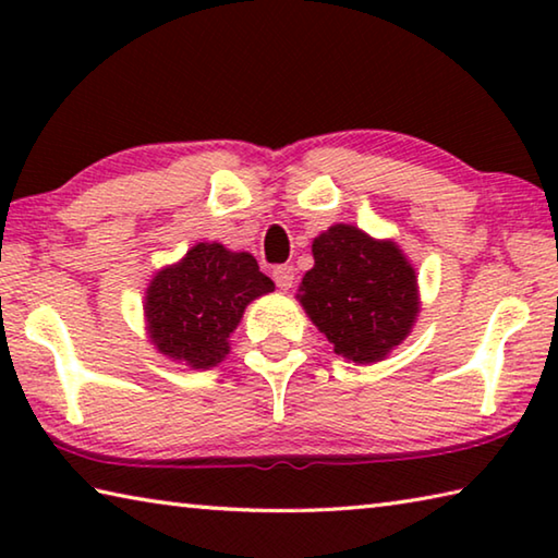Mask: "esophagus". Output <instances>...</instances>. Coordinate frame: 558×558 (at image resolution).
Here are the masks:
<instances>
[{
  "label": "esophagus",
  "instance_id": "1",
  "mask_svg": "<svg viewBox=\"0 0 558 558\" xmlns=\"http://www.w3.org/2000/svg\"><path fill=\"white\" fill-rule=\"evenodd\" d=\"M272 280L280 290H290L292 282H295V268L292 266H278L272 268Z\"/></svg>",
  "mask_w": 558,
  "mask_h": 558
}]
</instances>
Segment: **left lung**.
Returning <instances> with one entry per match:
<instances>
[{
	"label": "left lung",
	"instance_id": "8db88e82",
	"mask_svg": "<svg viewBox=\"0 0 558 558\" xmlns=\"http://www.w3.org/2000/svg\"><path fill=\"white\" fill-rule=\"evenodd\" d=\"M313 258L298 300L335 354L354 364L389 356L421 313L418 276L399 243L335 223L313 241Z\"/></svg>",
	"mask_w": 558,
	"mask_h": 558
}]
</instances>
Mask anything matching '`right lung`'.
Here are the masks:
<instances>
[{"instance_id":"add662e5","label":"right lung","mask_w":558,"mask_h":558,"mask_svg":"<svg viewBox=\"0 0 558 558\" xmlns=\"http://www.w3.org/2000/svg\"><path fill=\"white\" fill-rule=\"evenodd\" d=\"M272 290L251 253L196 243L149 280L143 305L149 344L189 369H211L229 354L245 307Z\"/></svg>"}]
</instances>
